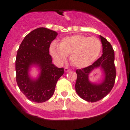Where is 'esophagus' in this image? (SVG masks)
<instances>
[{
	"instance_id": "34e87169",
	"label": "esophagus",
	"mask_w": 130,
	"mask_h": 130,
	"mask_svg": "<svg viewBox=\"0 0 130 130\" xmlns=\"http://www.w3.org/2000/svg\"><path fill=\"white\" fill-rule=\"evenodd\" d=\"M70 70L68 68H67V67L64 68V72H70Z\"/></svg>"
}]
</instances>
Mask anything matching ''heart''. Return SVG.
<instances>
[{
    "instance_id": "obj_1",
    "label": "heart",
    "mask_w": 130,
    "mask_h": 130,
    "mask_svg": "<svg viewBox=\"0 0 130 130\" xmlns=\"http://www.w3.org/2000/svg\"><path fill=\"white\" fill-rule=\"evenodd\" d=\"M102 51V43L96 37L73 35L62 39L59 45L53 43L50 47L53 58L61 64L70 55V60L77 68L90 66L98 58Z\"/></svg>"
}]
</instances>
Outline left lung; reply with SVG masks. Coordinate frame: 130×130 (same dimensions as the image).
Segmentation results:
<instances>
[{
	"instance_id": "left-lung-1",
	"label": "left lung",
	"mask_w": 130,
	"mask_h": 130,
	"mask_svg": "<svg viewBox=\"0 0 130 130\" xmlns=\"http://www.w3.org/2000/svg\"><path fill=\"white\" fill-rule=\"evenodd\" d=\"M103 54L92 65L76 70L77 78L75 83L76 92L82 99L90 102H96L103 99L112 90L116 77L115 53L111 43L102 36ZM100 68L104 73V79L101 83H92L89 75L95 69Z\"/></svg>"
}]
</instances>
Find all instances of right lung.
I'll list each match as a JSON object with an SVG mask.
<instances>
[{
  "instance_id": "add662e5",
  "label": "right lung",
  "mask_w": 130,
  "mask_h": 130,
  "mask_svg": "<svg viewBox=\"0 0 130 130\" xmlns=\"http://www.w3.org/2000/svg\"><path fill=\"white\" fill-rule=\"evenodd\" d=\"M58 35L55 31L43 27L31 31L25 37L18 51L15 60L16 81L27 99L42 103L51 98L57 81L64 74V68L52 63L49 47ZM39 68L36 78L29 75L31 67Z\"/></svg>"
}]
</instances>
